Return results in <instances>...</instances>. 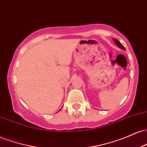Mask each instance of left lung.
Listing matches in <instances>:
<instances>
[{"label": "left lung", "mask_w": 147, "mask_h": 147, "mask_svg": "<svg viewBox=\"0 0 147 147\" xmlns=\"http://www.w3.org/2000/svg\"><path fill=\"white\" fill-rule=\"evenodd\" d=\"M113 41L115 42V44L117 45L119 48L122 49V50H125V48H124V47L123 46V45L120 43V42L118 41L117 39H116V38H113Z\"/></svg>", "instance_id": "left-lung-1"}]
</instances>
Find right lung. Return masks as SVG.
Masks as SVG:
<instances>
[{"mask_svg": "<svg viewBox=\"0 0 147 147\" xmlns=\"http://www.w3.org/2000/svg\"><path fill=\"white\" fill-rule=\"evenodd\" d=\"M60 110H61V109H60ZM60 110H59V111H60ZM59 111H58V112H59Z\"/></svg>", "mask_w": 147, "mask_h": 147, "instance_id": "obj_1", "label": "right lung"}]
</instances>
